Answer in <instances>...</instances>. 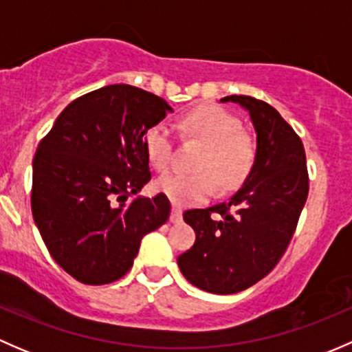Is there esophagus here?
Returning a JSON list of instances; mask_svg holds the SVG:
<instances>
[{
    "label": "esophagus",
    "instance_id": "1",
    "mask_svg": "<svg viewBox=\"0 0 352 352\" xmlns=\"http://www.w3.org/2000/svg\"><path fill=\"white\" fill-rule=\"evenodd\" d=\"M170 221L172 223H180L182 221V209L173 206L172 208V214H170Z\"/></svg>",
    "mask_w": 352,
    "mask_h": 352
}]
</instances>
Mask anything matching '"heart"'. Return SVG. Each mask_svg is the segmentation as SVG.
<instances>
[{
  "label": "heart",
  "mask_w": 352,
  "mask_h": 352,
  "mask_svg": "<svg viewBox=\"0 0 352 352\" xmlns=\"http://www.w3.org/2000/svg\"><path fill=\"white\" fill-rule=\"evenodd\" d=\"M182 129L189 140L204 146L192 162L196 172L156 180V190L173 204H199L214 194L216 184L223 192H232L254 172L257 144L250 134L240 131L242 124L228 110L216 105L199 107L184 117ZM144 151L155 170L168 172L173 165L172 129L163 122L151 126L144 134Z\"/></svg>",
  "instance_id": "1"
}]
</instances>
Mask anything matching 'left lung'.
Wrapping results in <instances>:
<instances>
[{"mask_svg": "<svg viewBox=\"0 0 352 352\" xmlns=\"http://www.w3.org/2000/svg\"><path fill=\"white\" fill-rule=\"evenodd\" d=\"M250 113L257 133V162L230 201L187 209L184 219L196 242L177 262L199 289L233 294L261 281L285 255L308 197V168L301 138L272 105L230 95Z\"/></svg>", "mask_w": 352, "mask_h": 352, "instance_id": "left-lung-1", "label": "left lung"}]
</instances>
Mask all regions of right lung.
Listing matches in <instances>:
<instances>
[{"instance_id": "1", "label": "right lung", "mask_w": 352, "mask_h": 352, "mask_svg": "<svg viewBox=\"0 0 352 352\" xmlns=\"http://www.w3.org/2000/svg\"><path fill=\"white\" fill-rule=\"evenodd\" d=\"M170 105L131 85L85 94L38 143L32 214L49 254L83 285H109L133 267L146 233L170 216L168 197H136L151 180L144 134Z\"/></svg>"}]
</instances>
